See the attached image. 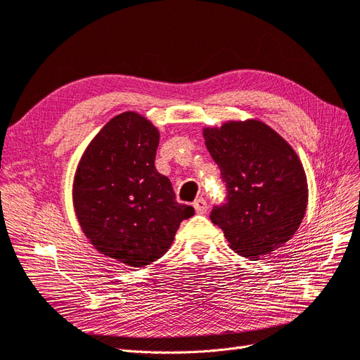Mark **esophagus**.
<instances>
[{
    "instance_id": "34e87169",
    "label": "esophagus",
    "mask_w": 360,
    "mask_h": 360,
    "mask_svg": "<svg viewBox=\"0 0 360 360\" xmlns=\"http://www.w3.org/2000/svg\"><path fill=\"white\" fill-rule=\"evenodd\" d=\"M194 209H195V212H197V214H206V212H207V202L205 200V198L203 197H200V198H197V200L194 202Z\"/></svg>"
}]
</instances>
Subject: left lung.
<instances>
[{"instance_id": "1", "label": "left lung", "mask_w": 360, "mask_h": 360, "mask_svg": "<svg viewBox=\"0 0 360 360\" xmlns=\"http://www.w3.org/2000/svg\"><path fill=\"white\" fill-rule=\"evenodd\" d=\"M227 188L210 219L238 255L258 259L295 234L307 209V178L292 146L258 120L205 129Z\"/></svg>"}]
</instances>
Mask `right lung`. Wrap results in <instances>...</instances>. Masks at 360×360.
I'll list each match as a JSON object with an SVG mask.
<instances>
[{
	"instance_id": "right-lung-1",
	"label": "right lung",
	"mask_w": 360,
	"mask_h": 360,
	"mask_svg": "<svg viewBox=\"0 0 360 360\" xmlns=\"http://www.w3.org/2000/svg\"><path fill=\"white\" fill-rule=\"evenodd\" d=\"M160 133L138 112L106 123L79 160L72 198L79 225L101 254L143 267L170 248L194 209L176 202L155 169Z\"/></svg>"
}]
</instances>
